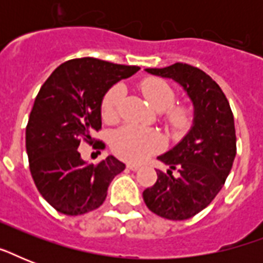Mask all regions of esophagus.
I'll return each instance as SVG.
<instances>
[{"mask_svg": "<svg viewBox=\"0 0 263 263\" xmlns=\"http://www.w3.org/2000/svg\"><path fill=\"white\" fill-rule=\"evenodd\" d=\"M127 168L129 169V171H139L140 165H138V164H128Z\"/></svg>", "mask_w": 263, "mask_h": 263, "instance_id": "obj_1", "label": "esophagus"}]
</instances>
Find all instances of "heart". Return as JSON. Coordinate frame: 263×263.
I'll list each match as a JSON object with an SVG mask.
<instances>
[{"mask_svg": "<svg viewBox=\"0 0 263 263\" xmlns=\"http://www.w3.org/2000/svg\"><path fill=\"white\" fill-rule=\"evenodd\" d=\"M144 97L157 110H164V120L172 131L183 132L191 127L194 121V109L190 105L177 103L175 88L165 80L148 78L140 84ZM123 95V87L116 84L106 91L101 102V115L103 120L113 121L117 117L119 102ZM113 152L123 160L140 161L152 156L162 147L161 136L153 129L127 124L113 132L110 140Z\"/></svg>", "mask_w": 263, "mask_h": 263, "instance_id": "obj_1", "label": "heart"}]
</instances>
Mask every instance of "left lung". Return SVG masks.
Listing matches in <instances>:
<instances>
[{
    "instance_id": "1",
    "label": "left lung",
    "mask_w": 263,
    "mask_h": 263,
    "mask_svg": "<svg viewBox=\"0 0 263 263\" xmlns=\"http://www.w3.org/2000/svg\"><path fill=\"white\" fill-rule=\"evenodd\" d=\"M146 71L177 82L194 103L191 131L158 157L179 177L173 178L172 171L168 175L157 171L156 184L143 191L144 203L157 216L187 220L212 203L232 169L236 156L233 113L220 86L199 68L176 63Z\"/></svg>"
}]
</instances>
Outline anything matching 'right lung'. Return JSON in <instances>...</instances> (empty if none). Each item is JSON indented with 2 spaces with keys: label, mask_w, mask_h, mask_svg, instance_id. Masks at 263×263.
<instances>
[{
  "label": "right lung",
  "mask_w": 263,
  "mask_h": 263,
  "mask_svg": "<svg viewBox=\"0 0 263 263\" xmlns=\"http://www.w3.org/2000/svg\"><path fill=\"white\" fill-rule=\"evenodd\" d=\"M139 69L92 57L73 59L55 68L39 90L26 128V148L35 185L57 212L79 216L98 209L111 180L125 169L113 156L87 164L78 147L82 140L92 144L91 134L101 129L106 91Z\"/></svg>",
  "instance_id": "right-lung-1"
}]
</instances>
